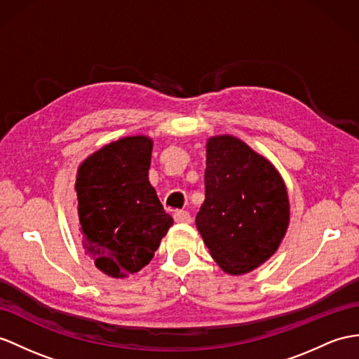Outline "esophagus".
I'll use <instances>...</instances> for the list:
<instances>
[{
	"mask_svg": "<svg viewBox=\"0 0 359 359\" xmlns=\"http://www.w3.org/2000/svg\"><path fill=\"white\" fill-rule=\"evenodd\" d=\"M173 219L180 224H190L191 216L189 212H186V210H178V212H175Z\"/></svg>",
	"mask_w": 359,
	"mask_h": 359,
	"instance_id": "obj_1",
	"label": "esophagus"
}]
</instances>
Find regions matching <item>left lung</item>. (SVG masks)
<instances>
[{
  "instance_id": "left-lung-1",
  "label": "left lung",
  "mask_w": 359,
  "mask_h": 359,
  "mask_svg": "<svg viewBox=\"0 0 359 359\" xmlns=\"http://www.w3.org/2000/svg\"><path fill=\"white\" fill-rule=\"evenodd\" d=\"M205 199L196 226L225 273L245 274L274 255L290 222L280 175L241 140L207 143Z\"/></svg>"
}]
</instances>
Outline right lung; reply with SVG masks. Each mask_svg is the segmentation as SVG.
Instances as JSON below:
<instances>
[{"mask_svg":"<svg viewBox=\"0 0 359 359\" xmlns=\"http://www.w3.org/2000/svg\"><path fill=\"white\" fill-rule=\"evenodd\" d=\"M152 140L126 137L102 147L77 172L82 245L102 273L125 277L154 257L173 219L164 212L147 172Z\"/></svg>","mask_w":359,"mask_h":359,"instance_id":"obj_1","label":"right lung"}]
</instances>
